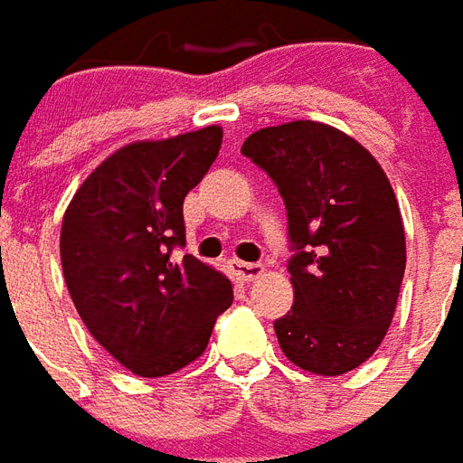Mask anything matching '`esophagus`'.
<instances>
[{
  "mask_svg": "<svg viewBox=\"0 0 463 463\" xmlns=\"http://www.w3.org/2000/svg\"><path fill=\"white\" fill-rule=\"evenodd\" d=\"M229 270L234 273L236 280H241V283H251L256 278L263 273V266L260 263H244V260H229Z\"/></svg>",
  "mask_w": 463,
  "mask_h": 463,
  "instance_id": "1",
  "label": "esophagus"
}]
</instances>
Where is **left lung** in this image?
<instances>
[{
	"label": "left lung",
	"instance_id": "left-lung-1",
	"mask_svg": "<svg viewBox=\"0 0 463 463\" xmlns=\"http://www.w3.org/2000/svg\"><path fill=\"white\" fill-rule=\"evenodd\" d=\"M241 153L283 194L298 251L278 344L302 371L349 373L376 354L401 295L405 227L391 180L368 148L322 121L259 128Z\"/></svg>",
	"mask_w": 463,
	"mask_h": 463
}]
</instances>
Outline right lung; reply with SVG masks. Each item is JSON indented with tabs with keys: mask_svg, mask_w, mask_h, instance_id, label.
I'll use <instances>...</instances> for the list:
<instances>
[{
	"mask_svg": "<svg viewBox=\"0 0 463 463\" xmlns=\"http://www.w3.org/2000/svg\"><path fill=\"white\" fill-rule=\"evenodd\" d=\"M222 146V127L134 141L72 194L61 229L65 285L90 335L141 378L175 373L204 354L234 300L219 270L170 253L185 246L183 203Z\"/></svg>",
	"mask_w": 463,
	"mask_h": 463,
	"instance_id": "obj_1",
	"label": "right lung"
}]
</instances>
